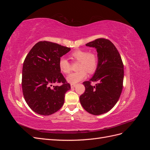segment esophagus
<instances>
[{"label":"esophagus","mask_w":150,"mask_h":150,"mask_svg":"<svg viewBox=\"0 0 150 150\" xmlns=\"http://www.w3.org/2000/svg\"><path fill=\"white\" fill-rule=\"evenodd\" d=\"M76 86V84H71V88H74V87Z\"/></svg>","instance_id":"esophagus-1"}]
</instances>
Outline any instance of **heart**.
Instances as JSON below:
<instances>
[{
	"label": "heart",
	"instance_id": "1",
	"mask_svg": "<svg viewBox=\"0 0 150 150\" xmlns=\"http://www.w3.org/2000/svg\"><path fill=\"white\" fill-rule=\"evenodd\" d=\"M72 59L79 62L78 72H74L67 76V81L75 84L84 79L86 77V72L88 74H93L96 71L98 65V56L97 54L87 50H76L71 54ZM59 68L64 74H69L71 71V65L66 58L61 57L59 61Z\"/></svg>",
	"mask_w": 150,
	"mask_h": 150
}]
</instances>
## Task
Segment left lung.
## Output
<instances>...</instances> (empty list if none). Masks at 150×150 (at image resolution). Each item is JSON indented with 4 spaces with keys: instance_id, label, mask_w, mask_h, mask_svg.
<instances>
[{
    "instance_id": "1",
    "label": "left lung",
    "mask_w": 150,
    "mask_h": 150,
    "mask_svg": "<svg viewBox=\"0 0 150 150\" xmlns=\"http://www.w3.org/2000/svg\"><path fill=\"white\" fill-rule=\"evenodd\" d=\"M96 49L98 65L93 78L83 83L85 92L79 99L84 110L94 115L107 112L118 101L122 89L124 66L120 54L110 40L99 38L86 44ZM92 82H96L92 86Z\"/></svg>"
}]
</instances>
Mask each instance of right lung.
Wrapping results in <instances>:
<instances>
[{"label":"right lung","mask_w":150,"mask_h":150,"mask_svg":"<svg viewBox=\"0 0 150 150\" xmlns=\"http://www.w3.org/2000/svg\"><path fill=\"white\" fill-rule=\"evenodd\" d=\"M71 50L49 41L35 44L27 55L22 67V88L25 101L32 110L49 116L59 110L65 94L71 89L59 68V61ZM55 83L61 86L51 87Z\"/></svg>","instance_id":"obj_1"}]
</instances>
